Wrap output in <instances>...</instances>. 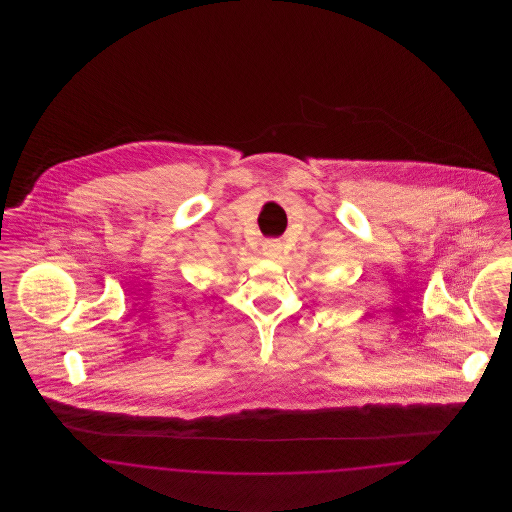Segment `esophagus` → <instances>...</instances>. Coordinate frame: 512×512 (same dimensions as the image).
I'll list each match as a JSON object with an SVG mask.
<instances>
[{
  "label": "esophagus",
  "mask_w": 512,
  "mask_h": 512,
  "mask_svg": "<svg viewBox=\"0 0 512 512\" xmlns=\"http://www.w3.org/2000/svg\"><path fill=\"white\" fill-rule=\"evenodd\" d=\"M280 251H282V247H280V244H276V242H267V244L263 245V255L268 257V259H276L280 255Z\"/></svg>",
  "instance_id": "34e87169"
}]
</instances>
